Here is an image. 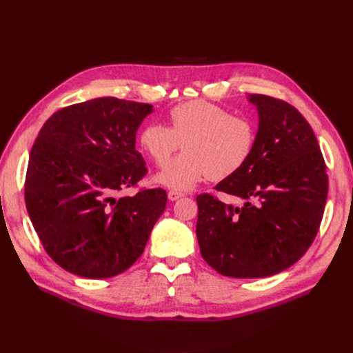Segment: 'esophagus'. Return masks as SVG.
<instances>
[{"label": "esophagus", "instance_id": "34e87169", "mask_svg": "<svg viewBox=\"0 0 353 353\" xmlns=\"http://www.w3.org/2000/svg\"><path fill=\"white\" fill-rule=\"evenodd\" d=\"M167 196H169V200L174 201V200H177V199L183 197L184 194H183L181 192H177V190H170V192H169V194H167Z\"/></svg>", "mask_w": 353, "mask_h": 353}]
</instances>
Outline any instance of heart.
I'll list each match as a JSON object with an SVG mask.
<instances>
[{
    "instance_id": "obj_1",
    "label": "heart",
    "mask_w": 353,
    "mask_h": 353,
    "mask_svg": "<svg viewBox=\"0 0 353 353\" xmlns=\"http://www.w3.org/2000/svg\"><path fill=\"white\" fill-rule=\"evenodd\" d=\"M167 120L169 127L152 123L139 134L140 148L159 167L170 160L181 143L186 148L157 176L167 188L188 190L205 177L225 180L242 169L253 152V121L217 104L183 103L169 111Z\"/></svg>"
}]
</instances>
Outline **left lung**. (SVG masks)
I'll use <instances>...</instances> for the list:
<instances>
[{"instance_id":"1","label":"left lung","mask_w":353,"mask_h":353,"mask_svg":"<svg viewBox=\"0 0 353 353\" xmlns=\"http://www.w3.org/2000/svg\"><path fill=\"white\" fill-rule=\"evenodd\" d=\"M249 101L259 113L253 152L214 188L245 205H226L209 193L196 197L203 259L220 274L242 279L298 262L316 237L327 197L326 164L306 119L281 99L249 94Z\"/></svg>"}]
</instances>
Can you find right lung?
I'll use <instances>...</instances> for the list:
<instances>
[{
	"mask_svg": "<svg viewBox=\"0 0 353 353\" xmlns=\"http://www.w3.org/2000/svg\"><path fill=\"white\" fill-rule=\"evenodd\" d=\"M152 111L145 103L92 99L55 111L37 136L26 206L43 248L67 272L104 279L141 256L167 194L163 189L117 194L147 174L136 132Z\"/></svg>",
	"mask_w": 353,
	"mask_h": 353,
	"instance_id": "right-lung-1",
	"label": "right lung"
}]
</instances>
